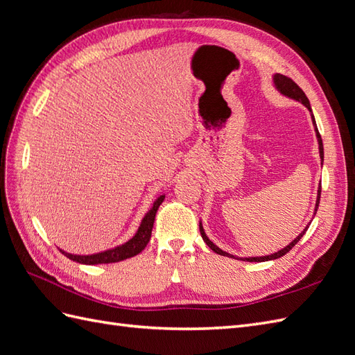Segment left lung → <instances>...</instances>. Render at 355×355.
<instances>
[{"mask_svg": "<svg viewBox=\"0 0 355 355\" xmlns=\"http://www.w3.org/2000/svg\"><path fill=\"white\" fill-rule=\"evenodd\" d=\"M274 83H275V85H277V89L280 90L283 94L288 96V98H293V99H296V101H300V102H302V103L306 106V108L311 111V105H309V101H308V98H306V94L304 93V90L300 89L299 85H297L292 78H288V77H286V75H282V73H277V75H274ZM313 123H314V125H315L317 139H318V145H320V158H321V161H323V158H324V153H323V141H321V136H320V133H318V128H317V124H315V118H314V115H313ZM320 196H321V185H320V189H318V197H317V202H315V213H317L318 204H320ZM315 213H314V214H315ZM306 230H308V227H306L302 232H300L292 243H290L288 245H286L284 249H282L280 252H277V253L270 254V256H262V257H244V259H241V261H247V262H265V261L278 259V257L284 256L287 252H290V250L293 249V247L296 245V243H297L300 239L304 237V234L306 232ZM200 232H201V237H202L204 243H206L214 253L222 254V256H228V257H234L232 254H230V253H227V252L220 250L218 245H214V244L207 239V235H206V232H204L202 227H200Z\"/></svg>", "mask_w": 355, "mask_h": 355, "instance_id": "1", "label": "left lung"}]
</instances>
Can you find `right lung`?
I'll list each match as a JSON object with an SVG mask.
<instances>
[{"label":"right lung","instance_id":"1","mask_svg":"<svg viewBox=\"0 0 355 355\" xmlns=\"http://www.w3.org/2000/svg\"><path fill=\"white\" fill-rule=\"evenodd\" d=\"M164 196H161L159 198L155 200L153 209L149 210L145 218L141 223V227H139L135 237L127 241L125 244L120 245V247H115L112 250H106L98 254H90V256H77V254H71V253H65L67 257H69L71 261H75L78 263H85V265H98V263H114V262H120L124 259H128V257H133L136 254L141 253L146 244L149 243V239H151V232H153V227H154V220H155V213L159 207V204L163 202Z\"/></svg>","mask_w":355,"mask_h":355}]
</instances>
